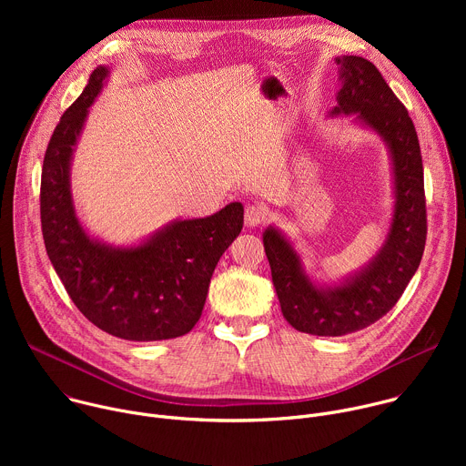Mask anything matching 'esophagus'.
I'll list each match as a JSON object with an SVG mask.
<instances>
[{
    "instance_id": "obj_1",
    "label": "esophagus",
    "mask_w": 466,
    "mask_h": 466,
    "mask_svg": "<svg viewBox=\"0 0 466 466\" xmlns=\"http://www.w3.org/2000/svg\"><path fill=\"white\" fill-rule=\"evenodd\" d=\"M268 218H269V210L261 203L248 205L245 210V225L247 227H258V225L268 221Z\"/></svg>"
}]
</instances>
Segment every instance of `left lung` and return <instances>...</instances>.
Returning <instances> with one entry per match:
<instances>
[{"label": "left lung", "instance_id": "8db88e82", "mask_svg": "<svg viewBox=\"0 0 466 466\" xmlns=\"http://www.w3.org/2000/svg\"><path fill=\"white\" fill-rule=\"evenodd\" d=\"M336 60L343 88L331 114H358L387 142L396 203L387 241L374 261L347 284L326 291L302 273L291 245L275 228L265 230L263 247L286 320L304 334L324 338L352 334L392 309L419 269L428 234L422 155L408 108L370 60L354 55Z\"/></svg>", "mask_w": 466, "mask_h": 466}]
</instances>
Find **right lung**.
<instances>
[{"label": "right lung", "instance_id": "right-lung-1", "mask_svg": "<svg viewBox=\"0 0 466 466\" xmlns=\"http://www.w3.org/2000/svg\"><path fill=\"white\" fill-rule=\"evenodd\" d=\"M108 70L99 66L66 108L47 144L40 219L47 256L79 311L127 341L180 338L201 319L216 265L243 228L241 203L205 219L177 221L135 248H112L86 236L70 193V160L88 106Z\"/></svg>", "mask_w": 466, "mask_h": 466}]
</instances>
